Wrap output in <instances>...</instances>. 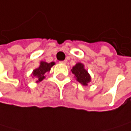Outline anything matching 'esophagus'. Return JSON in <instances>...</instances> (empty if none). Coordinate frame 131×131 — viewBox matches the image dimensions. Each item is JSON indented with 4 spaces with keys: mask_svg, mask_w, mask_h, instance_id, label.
I'll return each instance as SVG.
<instances>
[{
    "mask_svg": "<svg viewBox=\"0 0 131 131\" xmlns=\"http://www.w3.org/2000/svg\"><path fill=\"white\" fill-rule=\"evenodd\" d=\"M60 63H63V64H66V63H67V60H63V61H60Z\"/></svg>",
    "mask_w": 131,
    "mask_h": 131,
    "instance_id": "obj_1",
    "label": "esophagus"
}]
</instances>
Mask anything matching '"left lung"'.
<instances>
[{"instance_id":"left-lung-1","label":"left lung","mask_w":131,"mask_h":131,"mask_svg":"<svg viewBox=\"0 0 131 131\" xmlns=\"http://www.w3.org/2000/svg\"><path fill=\"white\" fill-rule=\"evenodd\" d=\"M72 74L74 75L76 80L81 83L82 85L87 86L88 84L91 81V75L88 71L85 68V65L82 63H77L71 69Z\"/></svg>"}]
</instances>
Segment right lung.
Listing matches in <instances>:
<instances>
[{
    "label": "right lung",
    "mask_w": 131,
    "mask_h": 131,
    "mask_svg": "<svg viewBox=\"0 0 131 131\" xmlns=\"http://www.w3.org/2000/svg\"><path fill=\"white\" fill-rule=\"evenodd\" d=\"M54 64H55L54 62L47 63L46 61H40L39 68L33 70V71L31 74L32 76V78H36V83H39V82L42 81L46 78V76H45L46 73L50 72L51 68Z\"/></svg>",
    "instance_id": "obj_1"
}]
</instances>
